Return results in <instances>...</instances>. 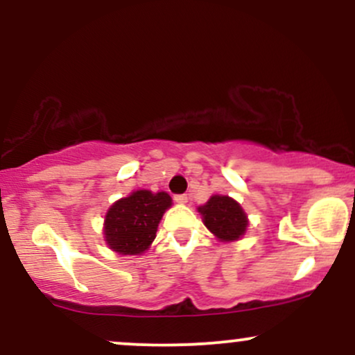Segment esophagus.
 Masks as SVG:
<instances>
[{"label": "esophagus", "mask_w": 355, "mask_h": 355, "mask_svg": "<svg viewBox=\"0 0 355 355\" xmlns=\"http://www.w3.org/2000/svg\"><path fill=\"white\" fill-rule=\"evenodd\" d=\"M173 200L177 203H187V202H189V197H187L185 193H180V195H175Z\"/></svg>", "instance_id": "esophagus-1"}]
</instances>
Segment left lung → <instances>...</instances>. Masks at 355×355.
Listing matches in <instances>:
<instances>
[{
  "label": "left lung",
  "instance_id": "1",
  "mask_svg": "<svg viewBox=\"0 0 355 355\" xmlns=\"http://www.w3.org/2000/svg\"><path fill=\"white\" fill-rule=\"evenodd\" d=\"M203 223L220 240H239L245 234L248 220L245 211L234 198L225 195H214L205 205L198 207Z\"/></svg>",
  "mask_w": 355,
  "mask_h": 355
}]
</instances>
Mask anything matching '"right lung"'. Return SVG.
Listing matches in <instances>:
<instances>
[{
	"label": "right lung",
	"mask_w": 355,
	"mask_h": 355,
	"mask_svg": "<svg viewBox=\"0 0 355 355\" xmlns=\"http://www.w3.org/2000/svg\"><path fill=\"white\" fill-rule=\"evenodd\" d=\"M172 198L165 191L137 190L110 207L105 217V240L121 255L144 254L157 235L158 223Z\"/></svg>",
	"instance_id": "obj_1"
}]
</instances>
